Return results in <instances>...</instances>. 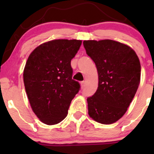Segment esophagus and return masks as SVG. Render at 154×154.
<instances>
[{
	"label": "esophagus",
	"instance_id": "34e87169",
	"mask_svg": "<svg viewBox=\"0 0 154 154\" xmlns=\"http://www.w3.org/2000/svg\"><path fill=\"white\" fill-rule=\"evenodd\" d=\"M85 81H82V82H81V87H82V88L85 87Z\"/></svg>",
	"mask_w": 154,
	"mask_h": 154
}]
</instances>
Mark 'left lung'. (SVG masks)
Wrapping results in <instances>:
<instances>
[{"label": "left lung", "mask_w": 154, "mask_h": 154, "mask_svg": "<svg viewBox=\"0 0 154 154\" xmlns=\"http://www.w3.org/2000/svg\"><path fill=\"white\" fill-rule=\"evenodd\" d=\"M83 45L98 74V89L87 98L88 114L104 125L116 122L128 110L138 88V57L131 48L114 40H84Z\"/></svg>", "instance_id": "1"}]
</instances>
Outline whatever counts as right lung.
<instances>
[{
    "label": "right lung",
    "instance_id": "obj_1",
    "mask_svg": "<svg viewBox=\"0 0 154 154\" xmlns=\"http://www.w3.org/2000/svg\"><path fill=\"white\" fill-rule=\"evenodd\" d=\"M82 40H54L37 47L28 57L24 83L32 109L42 122H61L80 88L72 79L71 60Z\"/></svg>",
    "mask_w": 154,
    "mask_h": 154
}]
</instances>
